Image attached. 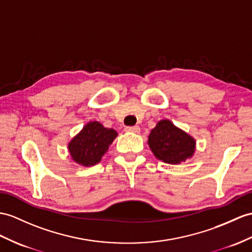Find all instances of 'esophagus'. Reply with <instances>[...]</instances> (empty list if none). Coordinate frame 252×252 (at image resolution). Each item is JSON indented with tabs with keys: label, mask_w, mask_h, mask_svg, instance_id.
Listing matches in <instances>:
<instances>
[{
	"label": "esophagus",
	"mask_w": 252,
	"mask_h": 252,
	"mask_svg": "<svg viewBox=\"0 0 252 252\" xmlns=\"http://www.w3.org/2000/svg\"><path fill=\"white\" fill-rule=\"evenodd\" d=\"M126 131L133 132V133H139L140 132V127L139 126H127L125 128Z\"/></svg>",
	"instance_id": "1"
}]
</instances>
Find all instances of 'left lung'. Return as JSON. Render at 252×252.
I'll return each instance as SVG.
<instances>
[{
    "mask_svg": "<svg viewBox=\"0 0 252 252\" xmlns=\"http://www.w3.org/2000/svg\"><path fill=\"white\" fill-rule=\"evenodd\" d=\"M147 143L157 159L171 164L181 163L192 157L195 149L194 139L169 120L157 123L150 133Z\"/></svg>",
    "mask_w": 252,
    "mask_h": 252,
    "instance_id": "1",
    "label": "left lung"
}]
</instances>
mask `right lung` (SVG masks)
Wrapping results in <instances>:
<instances>
[{"label":"right lung","instance_id":"1","mask_svg":"<svg viewBox=\"0 0 252 252\" xmlns=\"http://www.w3.org/2000/svg\"><path fill=\"white\" fill-rule=\"evenodd\" d=\"M116 136L118 132L112 128H105L99 122H90L70 141L68 150L77 163L91 167L100 161Z\"/></svg>","mask_w":252,"mask_h":252}]
</instances>
